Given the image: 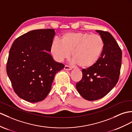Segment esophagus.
<instances>
[{"instance_id":"esophagus-1","label":"esophagus","mask_w":132,"mask_h":132,"mask_svg":"<svg viewBox=\"0 0 132 132\" xmlns=\"http://www.w3.org/2000/svg\"><path fill=\"white\" fill-rule=\"evenodd\" d=\"M64 69H65V70H71L72 68H71V67L68 66V65H65Z\"/></svg>"}]
</instances>
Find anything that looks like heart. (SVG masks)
Masks as SVG:
<instances>
[{
    "label": "heart",
    "mask_w": 132,
    "mask_h": 132,
    "mask_svg": "<svg viewBox=\"0 0 132 132\" xmlns=\"http://www.w3.org/2000/svg\"><path fill=\"white\" fill-rule=\"evenodd\" d=\"M104 47V41L100 35L77 32L63 34L60 42L53 41L50 50L57 62L68 58L71 51L72 63L78 64L82 68H88L94 66L100 59Z\"/></svg>",
    "instance_id": "b5f03b06"
}]
</instances>
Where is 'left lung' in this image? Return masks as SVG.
Segmentation results:
<instances>
[{"mask_svg": "<svg viewBox=\"0 0 132 132\" xmlns=\"http://www.w3.org/2000/svg\"><path fill=\"white\" fill-rule=\"evenodd\" d=\"M96 32L104 41V51L97 63L82 70V78L76 84L79 94L88 101L102 98L114 87L121 65V50L115 38L107 31Z\"/></svg>", "mask_w": 132, "mask_h": 132, "instance_id": "left-lung-1", "label": "left lung"}]
</instances>
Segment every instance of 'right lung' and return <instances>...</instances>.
I'll return each mask as SVG.
<instances>
[{"label":"right lung","mask_w":132,"mask_h":132,"mask_svg":"<svg viewBox=\"0 0 132 132\" xmlns=\"http://www.w3.org/2000/svg\"><path fill=\"white\" fill-rule=\"evenodd\" d=\"M55 35L54 29L29 31L16 38L9 50L7 75L15 94L25 101L45 98L56 73L65 66L47 52Z\"/></svg>","instance_id":"right-lung-1"}]
</instances>
